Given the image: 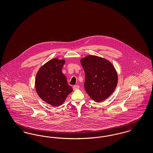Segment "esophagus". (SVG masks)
<instances>
[{
  "instance_id": "1",
  "label": "esophagus",
  "mask_w": 153,
  "mask_h": 153,
  "mask_svg": "<svg viewBox=\"0 0 153 153\" xmlns=\"http://www.w3.org/2000/svg\"><path fill=\"white\" fill-rule=\"evenodd\" d=\"M79 85H74L73 86V90H77V89H79Z\"/></svg>"
}]
</instances>
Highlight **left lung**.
Segmentation results:
<instances>
[{
    "label": "left lung",
    "mask_w": 153,
    "mask_h": 153,
    "mask_svg": "<svg viewBox=\"0 0 153 153\" xmlns=\"http://www.w3.org/2000/svg\"><path fill=\"white\" fill-rule=\"evenodd\" d=\"M80 62L85 72L88 95L95 102L105 100L117 87L118 78L114 66L108 59L94 55L81 58Z\"/></svg>",
    "instance_id": "left-lung-1"
}]
</instances>
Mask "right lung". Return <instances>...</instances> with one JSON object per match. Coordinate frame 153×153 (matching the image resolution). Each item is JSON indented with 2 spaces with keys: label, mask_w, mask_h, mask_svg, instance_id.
Masks as SVG:
<instances>
[{
  "label": "right lung",
  "mask_w": 153,
  "mask_h": 153,
  "mask_svg": "<svg viewBox=\"0 0 153 153\" xmlns=\"http://www.w3.org/2000/svg\"><path fill=\"white\" fill-rule=\"evenodd\" d=\"M65 59L53 58L38 70L35 80L36 93L44 102L58 107L65 102L73 91L68 85L65 76L62 73Z\"/></svg>",
  "instance_id": "1"
}]
</instances>
